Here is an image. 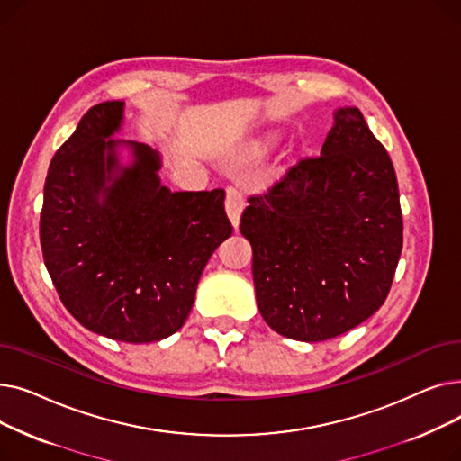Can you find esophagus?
I'll use <instances>...</instances> for the list:
<instances>
[{
	"label": "esophagus",
	"mask_w": 461,
	"mask_h": 461,
	"mask_svg": "<svg viewBox=\"0 0 461 461\" xmlns=\"http://www.w3.org/2000/svg\"><path fill=\"white\" fill-rule=\"evenodd\" d=\"M226 212L230 216L231 224L237 228L239 226V221H240V212H243L245 209V198L243 194H240V190H237L235 186H230L226 190Z\"/></svg>",
	"instance_id": "esophagus-1"
}]
</instances>
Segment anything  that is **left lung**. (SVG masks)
<instances>
[{"mask_svg":"<svg viewBox=\"0 0 461 461\" xmlns=\"http://www.w3.org/2000/svg\"><path fill=\"white\" fill-rule=\"evenodd\" d=\"M240 233L252 245L259 313L278 334L323 342L381 308L403 222L394 166L358 108L334 110L321 155L249 198Z\"/></svg>","mask_w":461,"mask_h":461,"instance_id":"obj_1","label":"left lung"}]
</instances>
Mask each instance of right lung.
Wrapping results in <instances>:
<instances>
[{"mask_svg": "<svg viewBox=\"0 0 461 461\" xmlns=\"http://www.w3.org/2000/svg\"><path fill=\"white\" fill-rule=\"evenodd\" d=\"M123 101L87 110L54 155L44 183L41 247L65 308L86 329L149 344L186 321L205 265L233 226L222 188L172 192L160 155L112 138ZM133 160L121 165L118 148Z\"/></svg>", "mask_w": 461, "mask_h": 461, "instance_id": "1", "label": "right lung"}]
</instances>
